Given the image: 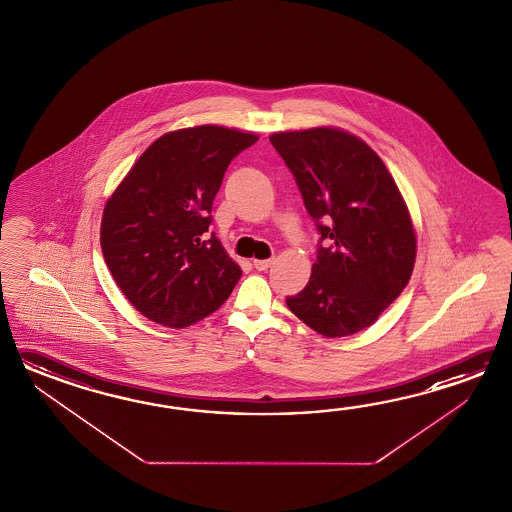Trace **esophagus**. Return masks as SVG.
<instances>
[{
	"instance_id": "obj_1",
	"label": "esophagus",
	"mask_w": 512,
	"mask_h": 512,
	"mask_svg": "<svg viewBox=\"0 0 512 512\" xmlns=\"http://www.w3.org/2000/svg\"><path fill=\"white\" fill-rule=\"evenodd\" d=\"M271 265L272 258H269V260H254V269H258V271H267Z\"/></svg>"
}]
</instances>
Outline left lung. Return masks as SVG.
Here are the masks:
<instances>
[{"mask_svg": "<svg viewBox=\"0 0 512 512\" xmlns=\"http://www.w3.org/2000/svg\"><path fill=\"white\" fill-rule=\"evenodd\" d=\"M320 234L304 289L287 307L324 337L371 326L403 293L415 263L408 208L381 157L348 131L274 133Z\"/></svg>", "mask_w": 512, "mask_h": 512, "instance_id": "1", "label": "left lung"}]
</instances>
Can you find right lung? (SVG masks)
Segmentation results:
<instances>
[{
	"label": "right lung",
	"mask_w": 512,
	"mask_h": 512,
	"mask_svg": "<svg viewBox=\"0 0 512 512\" xmlns=\"http://www.w3.org/2000/svg\"><path fill=\"white\" fill-rule=\"evenodd\" d=\"M256 141L210 124L166 133L109 197L102 254L141 315L192 326L229 298L241 269L210 232L212 203L230 161Z\"/></svg>",
	"instance_id": "1"
}]
</instances>
